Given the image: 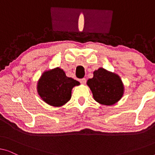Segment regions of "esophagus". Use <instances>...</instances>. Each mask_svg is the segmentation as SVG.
<instances>
[{
  "mask_svg": "<svg viewBox=\"0 0 155 155\" xmlns=\"http://www.w3.org/2000/svg\"><path fill=\"white\" fill-rule=\"evenodd\" d=\"M80 83H81V84H85V82H86L85 78H82V79H80Z\"/></svg>",
  "mask_w": 155,
  "mask_h": 155,
  "instance_id": "34e87169",
  "label": "esophagus"
}]
</instances>
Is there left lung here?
<instances>
[{
    "label": "left lung",
    "instance_id": "1",
    "mask_svg": "<svg viewBox=\"0 0 155 155\" xmlns=\"http://www.w3.org/2000/svg\"><path fill=\"white\" fill-rule=\"evenodd\" d=\"M87 84L94 100L102 105L115 104L124 94V84L120 76L103 68L93 72V78L87 80Z\"/></svg>",
    "mask_w": 155,
    "mask_h": 155
}]
</instances>
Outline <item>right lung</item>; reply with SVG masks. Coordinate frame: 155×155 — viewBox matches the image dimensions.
<instances>
[{"mask_svg":"<svg viewBox=\"0 0 155 155\" xmlns=\"http://www.w3.org/2000/svg\"><path fill=\"white\" fill-rule=\"evenodd\" d=\"M80 82L67 77L59 67L45 71L37 82V90L40 98L47 104L61 107L71 98L72 90Z\"/></svg>","mask_w":155,"mask_h":155,"instance_id":"1","label":"right lung"}]
</instances>
